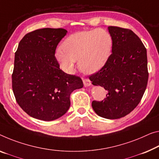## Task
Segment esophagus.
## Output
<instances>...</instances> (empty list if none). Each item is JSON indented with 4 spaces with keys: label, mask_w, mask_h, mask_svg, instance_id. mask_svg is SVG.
Returning <instances> with one entry per match:
<instances>
[{
    "label": "esophagus",
    "mask_w": 159,
    "mask_h": 159,
    "mask_svg": "<svg viewBox=\"0 0 159 159\" xmlns=\"http://www.w3.org/2000/svg\"><path fill=\"white\" fill-rule=\"evenodd\" d=\"M82 80H83V82H84V85L85 87H88V86H90L91 85V81L89 79H87V78H82Z\"/></svg>",
    "instance_id": "esophagus-1"
}]
</instances>
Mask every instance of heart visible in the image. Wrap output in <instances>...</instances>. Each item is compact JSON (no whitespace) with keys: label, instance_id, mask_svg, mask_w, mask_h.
Here are the masks:
<instances>
[{"label":"heart","instance_id":"b5f03b06","mask_svg":"<svg viewBox=\"0 0 159 159\" xmlns=\"http://www.w3.org/2000/svg\"><path fill=\"white\" fill-rule=\"evenodd\" d=\"M111 46V36L104 29L78 32L66 38L63 48L56 51V58L68 73L75 72L78 60L83 72L93 73L106 63Z\"/></svg>","mask_w":159,"mask_h":159}]
</instances>
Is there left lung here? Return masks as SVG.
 I'll list each match as a JSON object with an SVG mask.
<instances>
[{
    "label": "left lung",
    "mask_w": 159,
    "mask_h": 159,
    "mask_svg": "<svg viewBox=\"0 0 159 159\" xmlns=\"http://www.w3.org/2000/svg\"><path fill=\"white\" fill-rule=\"evenodd\" d=\"M111 54L98 72L89 76L92 84L107 91L102 102L93 101L99 116L116 119L127 115L141 102L147 86L148 72L146 49L129 29L109 26Z\"/></svg>",
    "instance_id": "left-lung-1"
}]
</instances>
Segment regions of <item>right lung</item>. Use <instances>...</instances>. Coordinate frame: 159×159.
I'll return each mask as SVG.
<instances>
[{
	"instance_id": "obj_1",
	"label": "right lung",
	"mask_w": 159,
	"mask_h": 159,
	"mask_svg": "<svg viewBox=\"0 0 159 159\" xmlns=\"http://www.w3.org/2000/svg\"><path fill=\"white\" fill-rule=\"evenodd\" d=\"M67 31L42 28L27 33L15 54L12 87L17 103L33 118L57 119L70 107V97L83 87L81 78L60 69L55 54Z\"/></svg>"
}]
</instances>
